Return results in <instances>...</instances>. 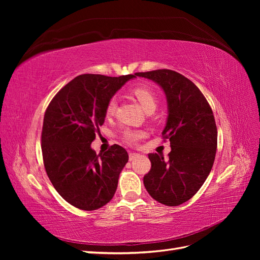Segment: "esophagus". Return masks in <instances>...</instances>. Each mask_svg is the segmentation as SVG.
Returning <instances> with one entry per match:
<instances>
[{"mask_svg": "<svg viewBox=\"0 0 260 260\" xmlns=\"http://www.w3.org/2000/svg\"><path fill=\"white\" fill-rule=\"evenodd\" d=\"M140 156V154H138V153H133V152H130L129 153V159L130 160H135L137 157H139Z\"/></svg>", "mask_w": 260, "mask_h": 260, "instance_id": "1", "label": "esophagus"}]
</instances>
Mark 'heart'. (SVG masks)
<instances>
[{
    "label": "heart",
    "instance_id": "heart-1",
    "mask_svg": "<svg viewBox=\"0 0 260 260\" xmlns=\"http://www.w3.org/2000/svg\"><path fill=\"white\" fill-rule=\"evenodd\" d=\"M132 94L136 96L145 113L149 111H155L157 107V99L152 90H149L148 88H143V86H139V88L132 90ZM115 109L116 100L112 99L106 106V116H112L115 113ZM141 137H142V133L130 129L124 130L122 133V139L128 144H135Z\"/></svg>",
    "mask_w": 260,
    "mask_h": 260
}]
</instances>
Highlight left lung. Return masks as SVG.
<instances>
[{"mask_svg": "<svg viewBox=\"0 0 260 260\" xmlns=\"http://www.w3.org/2000/svg\"><path fill=\"white\" fill-rule=\"evenodd\" d=\"M154 81L167 99L168 116L162 130L170 141L169 159L148 154L152 168L143 182L152 198L178 206L196 194L215 161L217 127L207 100L190 79L169 69L137 73Z\"/></svg>", "mask_w": 260, "mask_h": 260, "instance_id": "8db88e82", "label": "left lung"}]
</instances>
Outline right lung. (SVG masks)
<instances>
[{
    "mask_svg": "<svg viewBox=\"0 0 260 260\" xmlns=\"http://www.w3.org/2000/svg\"><path fill=\"white\" fill-rule=\"evenodd\" d=\"M135 75H80L53 98L43 119L42 155L55 190L70 205L95 210L113 199L129 155L114 144L96 155L91 147L106 106Z\"/></svg>",
    "mask_w": 260,
    "mask_h": 260,
    "instance_id": "obj_1",
    "label": "right lung"
}]
</instances>
